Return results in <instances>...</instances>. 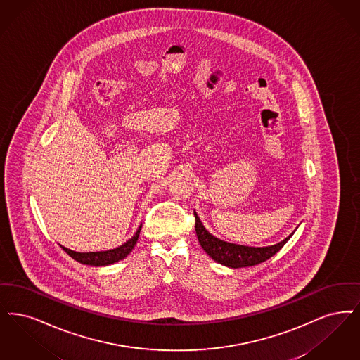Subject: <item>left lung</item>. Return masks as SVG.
I'll return each instance as SVG.
<instances>
[{
	"instance_id": "left-lung-1",
	"label": "left lung",
	"mask_w": 360,
	"mask_h": 360,
	"mask_svg": "<svg viewBox=\"0 0 360 360\" xmlns=\"http://www.w3.org/2000/svg\"><path fill=\"white\" fill-rule=\"evenodd\" d=\"M195 215V230L199 239L200 246L203 250L220 265L227 266L231 269L238 267H248V266L259 265L262 262L271 258L276 252L281 250L283 245L290 239L289 235L282 242L266 246V248H251V246H243V245H235L226 240H221L219 238L214 236L207 229L204 227L200 218L198 217L196 211H193Z\"/></svg>"
}]
</instances>
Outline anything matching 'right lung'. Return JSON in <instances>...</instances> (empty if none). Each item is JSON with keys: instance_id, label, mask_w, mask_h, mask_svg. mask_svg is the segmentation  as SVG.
<instances>
[{"instance_id": "obj_1", "label": "right lung", "mask_w": 360, "mask_h": 360, "mask_svg": "<svg viewBox=\"0 0 360 360\" xmlns=\"http://www.w3.org/2000/svg\"><path fill=\"white\" fill-rule=\"evenodd\" d=\"M141 227H142V224L139 227L137 233L133 235L124 245H121L117 249H111V250L78 252V251L70 250V249L64 248L62 245L60 246H62L63 250L65 251L71 258H74L75 261H78V262L83 264V265H112V264H115L118 261H122L134 249V246H136V243L139 240V236H140Z\"/></svg>"}]
</instances>
